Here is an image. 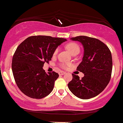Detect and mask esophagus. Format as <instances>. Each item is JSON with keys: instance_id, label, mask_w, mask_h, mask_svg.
I'll list each match as a JSON object with an SVG mask.
<instances>
[{"instance_id": "obj_1", "label": "esophagus", "mask_w": 123, "mask_h": 123, "mask_svg": "<svg viewBox=\"0 0 123 123\" xmlns=\"http://www.w3.org/2000/svg\"><path fill=\"white\" fill-rule=\"evenodd\" d=\"M66 73L65 72H63V71H61V72H59L58 74H60V75H63V74H65Z\"/></svg>"}]
</instances>
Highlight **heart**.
<instances>
[{
  "label": "heart",
  "mask_w": 123,
  "mask_h": 123,
  "mask_svg": "<svg viewBox=\"0 0 123 123\" xmlns=\"http://www.w3.org/2000/svg\"><path fill=\"white\" fill-rule=\"evenodd\" d=\"M66 49L68 50L70 52L71 54H74V53H79L80 51V47L79 45L76 43H69L66 46ZM58 52V49H57L55 50L54 53V55H57ZM69 64H66V63H62L61 67L63 68H66L68 66H69Z\"/></svg>",
  "instance_id": "obj_1"
}]
</instances>
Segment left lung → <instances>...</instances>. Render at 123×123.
<instances>
[{"label": "left lung", "mask_w": 123, "mask_h": 123, "mask_svg": "<svg viewBox=\"0 0 123 123\" xmlns=\"http://www.w3.org/2000/svg\"><path fill=\"white\" fill-rule=\"evenodd\" d=\"M79 42L84 49L82 61L77 70L84 74L80 79L72 74L68 88L76 97L83 99L95 97L104 91L111 80L112 57L108 46L95 38L79 36L70 38Z\"/></svg>", "instance_id": "8db88e82"}]
</instances>
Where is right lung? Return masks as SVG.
Wrapping results in <instances>:
<instances>
[{
    "label": "right lung",
    "mask_w": 123,
    "mask_h": 123,
    "mask_svg": "<svg viewBox=\"0 0 123 123\" xmlns=\"http://www.w3.org/2000/svg\"><path fill=\"white\" fill-rule=\"evenodd\" d=\"M66 39L49 36H33L21 43L12 60V71L18 87L30 98L41 99L53 91L57 73H46L44 63H49L55 50Z\"/></svg>",
    "instance_id": "right-lung-1"
}]
</instances>
